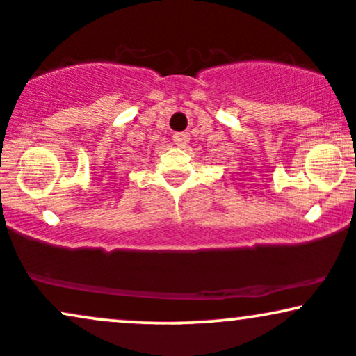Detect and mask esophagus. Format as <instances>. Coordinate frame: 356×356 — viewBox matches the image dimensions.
<instances>
[{"label": "esophagus", "mask_w": 356, "mask_h": 356, "mask_svg": "<svg viewBox=\"0 0 356 356\" xmlns=\"http://www.w3.org/2000/svg\"><path fill=\"white\" fill-rule=\"evenodd\" d=\"M174 144L177 147H186L187 142H189V134L187 132H177L172 136Z\"/></svg>", "instance_id": "obj_1"}]
</instances>
